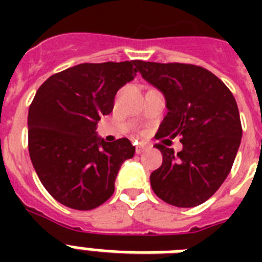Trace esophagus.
<instances>
[{
  "label": "esophagus",
  "instance_id": "34e87169",
  "mask_svg": "<svg viewBox=\"0 0 262 262\" xmlns=\"http://www.w3.org/2000/svg\"><path fill=\"white\" fill-rule=\"evenodd\" d=\"M145 149H147V145H144V144H139V145L136 147V154H143Z\"/></svg>",
  "mask_w": 262,
  "mask_h": 262
}]
</instances>
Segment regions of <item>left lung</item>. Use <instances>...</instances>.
Listing matches in <instances>:
<instances>
[{"mask_svg": "<svg viewBox=\"0 0 262 262\" xmlns=\"http://www.w3.org/2000/svg\"><path fill=\"white\" fill-rule=\"evenodd\" d=\"M144 80L164 95L167 115L158 137L181 136L182 151L156 144L163 163L152 172V190L174 207L203 204L231 171L242 139L235 98L212 72L190 63L137 61Z\"/></svg>", "mask_w": 262, "mask_h": 262, "instance_id": "left-lung-1", "label": "left lung"}]
</instances>
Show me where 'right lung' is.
Segmentation results:
<instances>
[{"mask_svg":"<svg viewBox=\"0 0 262 262\" xmlns=\"http://www.w3.org/2000/svg\"><path fill=\"white\" fill-rule=\"evenodd\" d=\"M137 61L80 63L50 76L28 111V151L46 190L65 207L90 211L114 193L121 164L135 155L127 139L96 135L117 91L136 76Z\"/></svg>","mask_w":262,"mask_h":262,"instance_id":"add662e5","label":"right lung"}]
</instances>
